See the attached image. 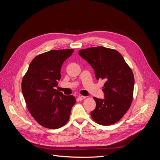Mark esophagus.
I'll list each match as a JSON object with an SVG mask.
<instances>
[{"label": "esophagus", "instance_id": "1", "mask_svg": "<svg viewBox=\"0 0 160 160\" xmlns=\"http://www.w3.org/2000/svg\"><path fill=\"white\" fill-rule=\"evenodd\" d=\"M85 98V96H82V95H79V96H78V99H79V101L83 100V99H84Z\"/></svg>", "mask_w": 160, "mask_h": 160}]
</instances>
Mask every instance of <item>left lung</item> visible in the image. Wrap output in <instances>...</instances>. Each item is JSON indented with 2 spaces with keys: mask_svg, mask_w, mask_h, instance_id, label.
Listing matches in <instances>:
<instances>
[{
  "mask_svg": "<svg viewBox=\"0 0 160 160\" xmlns=\"http://www.w3.org/2000/svg\"><path fill=\"white\" fill-rule=\"evenodd\" d=\"M79 55L94 69L96 79L105 81L102 89L105 98H93L96 108L91 112V118L102 125L115 123L126 113L132 102L134 76L132 69L114 49L91 47L79 51Z\"/></svg>",
  "mask_w": 160,
  "mask_h": 160,
  "instance_id": "8db88e82",
  "label": "left lung"
}]
</instances>
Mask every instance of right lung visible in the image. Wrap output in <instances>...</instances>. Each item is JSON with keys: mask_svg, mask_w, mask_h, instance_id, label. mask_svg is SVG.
<instances>
[{"mask_svg": "<svg viewBox=\"0 0 160 160\" xmlns=\"http://www.w3.org/2000/svg\"><path fill=\"white\" fill-rule=\"evenodd\" d=\"M73 49L51 50L35 57L22 80L21 88L28 110L42 127L55 129L63 126L76 99L55 88L61 78V69Z\"/></svg>", "mask_w": 160, "mask_h": 160, "instance_id": "add662e5", "label": "right lung"}]
</instances>
